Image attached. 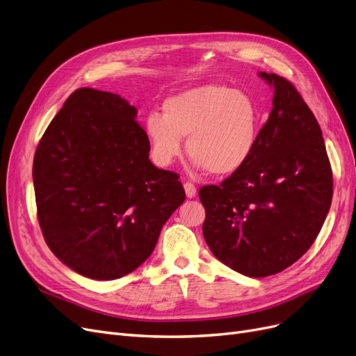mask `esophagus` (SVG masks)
Masks as SVG:
<instances>
[{
  "label": "esophagus",
  "instance_id": "1",
  "mask_svg": "<svg viewBox=\"0 0 356 356\" xmlns=\"http://www.w3.org/2000/svg\"><path fill=\"white\" fill-rule=\"evenodd\" d=\"M183 188H185V192H186L188 198H195V196H196V188L192 185V183L186 181L185 185H183Z\"/></svg>",
  "mask_w": 356,
  "mask_h": 356
}]
</instances>
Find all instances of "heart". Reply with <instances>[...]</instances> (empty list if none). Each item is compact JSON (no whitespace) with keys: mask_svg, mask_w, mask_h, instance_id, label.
<instances>
[{"mask_svg":"<svg viewBox=\"0 0 356 356\" xmlns=\"http://www.w3.org/2000/svg\"><path fill=\"white\" fill-rule=\"evenodd\" d=\"M145 134L154 161L167 167L181 152V138L196 167L226 177L251 160L259 135L254 99L226 85L207 83L165 99L163 115L149 114Z\"/></svg>","mask_w":356,"mask_h":356,"instance_id":"1","label":"heart"}]
</instances>
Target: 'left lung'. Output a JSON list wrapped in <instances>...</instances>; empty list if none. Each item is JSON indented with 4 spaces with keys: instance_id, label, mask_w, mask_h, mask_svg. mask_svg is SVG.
I'll return each mask as SVG.
<instances>
[{
    "instance_id": "left-lung-1",
    "label": "left lung",
    "mask_w": 356,
    "mask_h": 356,
    "mask_svg": "<svg viewBox=\"0 0 356 356\" xmlns=\"http://www.w3.org/2000/svg\"><path fill=\"white\" fill-rule=\"evenodd\" d=\"M258 74L274 97L251 160L220 186L200 189L208 248L222 264L248 277L277 274L304 255L333 196L317 118L284 77Z\"/></svg>"
}]
</instances>
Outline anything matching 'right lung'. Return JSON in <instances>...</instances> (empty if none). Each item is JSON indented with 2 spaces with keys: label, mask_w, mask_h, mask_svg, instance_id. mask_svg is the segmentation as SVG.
I'll list each match as a JSON object with an SVG mask.
<instances>
[{
  "label": "right lung",
  "mask_w": 356,
  "mask_h": 356,
  "mask_svg": "<svg viewBox=\"0 0 356 356\" xmlns=\"http://www.w3.org/2000/svg\"><path fill=\"white\" fill-rule=\"evenodd\" d=\"M138 110L111 92L74 90L33 158L38 220L63 264L114 280L148 259L185 201L179 176L149 160Z\"/></svg>",
  "instance_id": "right-lung-1"
}]
</instances>
